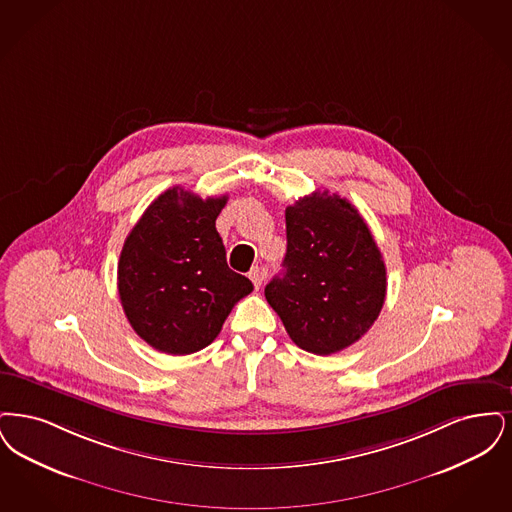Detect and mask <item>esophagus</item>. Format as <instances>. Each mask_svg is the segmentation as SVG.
I'll return each mask as SVG.
<instances>
[{
    "label": "esophagus",
    "mask_w": 512,
    "mask_h": 512,
    "mask_svg": "<svg viewBox=\"0 0 512 512\" xmlns=\"http://www.w3.org/2000/svg\"><path fill=\"white\" fill-rule=\"evenodd\" d=\"M248 277H250V281L254 283V287H256V289H260V287H262V283H264V271H262L260 267H252V269H250V273H248Z\"/></svg>",
    "instance_id": "esophagus-1"
}]
</instances>
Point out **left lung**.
Returning <instances> with one entry per match:
<instances>
[{
  "mask_svg": "<svg viewBox=\"0 0 512 512\" xmlns=\"http://www.w3.org/2000/svg\"><path fill=\"white\" fill-rule=\"evenodd\" d=\"M283 275L266 300L292 342L317 356L357 342L377 321L386 298V266L354 204L315 191L285 210Z\"/></svg>",
  "mask_w": 512,
  "mask_h": 512,
  "instance_id": "1",
  "label": "left lung"
}]
</instances>
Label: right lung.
<instances>
[{
	"instance_id": "add662e5",
	"label": "right lung",
	"mask_w": 512,
	"mask_h": 512,
	"mask_svg": "<svg viewBox=\"0 0 512 512\" xmlns=\"http://www.w3.org/2000/svg\"><path fill=\"white\" fill-rule=\"evenodd\" d=\"M227 195L200 199L172 187L149 204L126 237L118 262L124 313L162 354H195L222 331L233 306L252 292L231 271L216 229Z\"/></svg>"
}]
</instances>
